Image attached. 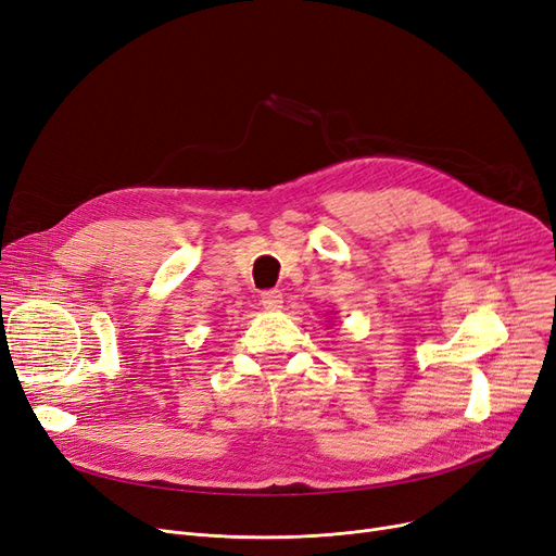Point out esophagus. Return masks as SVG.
Listing matches in <instances>:
<instances>
[{"mask_svg": "<svg viewBox=\"0 0 556 556\" xmlns=\"http://www.w3.org/2000/svg\"><path fill=\"white\" fill-rule=\"evenodd\" d=\"M260 299H262L264 309L276 312V309L282 307V292H280V289H267V292L260 294Z\"/></svg>", "mask_w": 556, "mask_h": 556, "instance_id": "1", "label": "esophagus"}]
</instances>
